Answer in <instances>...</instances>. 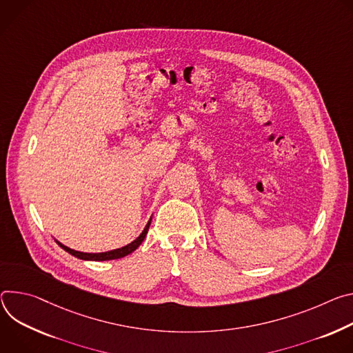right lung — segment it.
I'll return each mask as SVG.
<instances>
[{
  "label": "right lung",
  "mask_w": 353,
  "mask_h": 353,
  "mask_svg": "<svg viewBox=\"0 0 353 353\" xmlns=\"http://www.w3.org/2000/svg\"><path fill=\"white\" fill-rule=\"evenodd\" d=\"M150 223H151V219L148 220V223L145 224L144 230L141 231L140 236L132 241L130 244L122 247V248H117V250H112V251H106V252H98V254H91V252H80V251H75V250H71L68 247H65L64 244L59 243L57 240H54L65 252L71 254L72 256L75 258H80V259H84V261H110V259H119V258H123L129 254H132L134 250L139 248V245L143 243V240L145 239L147 232H148V228H150Z\"/></svg>",
  "instance_id": "right-lung-1"
}]
</instances>
